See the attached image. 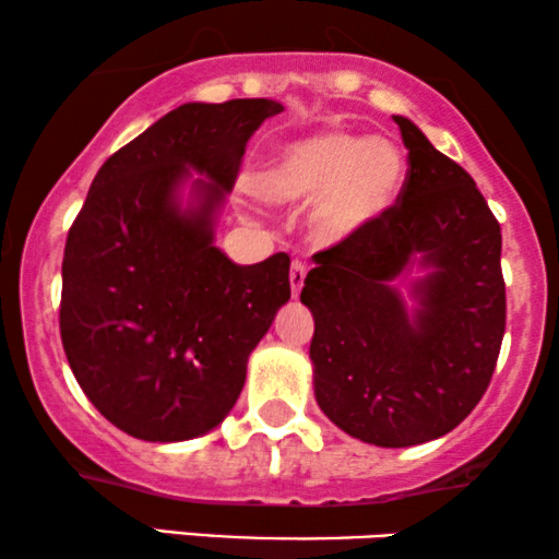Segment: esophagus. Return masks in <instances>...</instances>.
Wrapping results in <instances>:
<instances>
[{
  "label": "esophagus",
  "mask_w": 559,
  "mask_h": 559,
  "mask_svg": "<svg viewBox=\"0 0 559 559\" xmlns=\"http://www.w3.org/2000/svg\"><path fill=\"white\" fill-rule=\"evenodd\" d=\"M306 272H308V266L304 264V261H293V266H290V287H293V298H298L300 290H304Z\"/></svg>",
  "instance_id": "1"
}]
</instances>
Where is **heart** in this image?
<instances>
[{"label": "heart", "instance_id": "1", "mask_svg": "<svg viewBox=\"0 0 559 559\" xmlns=\"http://www.w3.org/2000/svg\"><path fill=\"white\" fill-rule=\"evenodd\" d=\"M403 175V156L384 138L324 130L274 148L251 188L282 206L317 199L313 222L324 238L337 240L377 219L395 201Z\"/></svg>", "mask_w": 559, "mask_h": 559}]
</instances>
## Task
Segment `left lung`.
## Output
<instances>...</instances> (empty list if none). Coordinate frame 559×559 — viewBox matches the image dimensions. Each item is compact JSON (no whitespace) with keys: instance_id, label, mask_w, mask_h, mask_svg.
<instances>
[{"instance_id":"obj_1","label":"left lung","mask_w":559,"mask_h":559,"mask_svg":"<svg viewBox=\"0 0 559 559\" xmlns=\"http://www.w3.org/2000/svg\"><path fill=\"white\" fill-rule=\"evenodd\" d=\"M408 148L397 201L377 219L313 253L300 300L313 313L319 408L360 442L411 448L476 408L500 358L502 233L457 162L395 117ZM432 266L411 320L389 282L415 255Z\"/></svg>"}]
</instances>
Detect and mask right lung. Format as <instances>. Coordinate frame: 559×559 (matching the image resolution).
Masks as SVG:
<instances>
[{"label":"right lung","mask_w":559,"mask_h":559,"mask_svg":"<svg viewBox=\"0 0 559 559\" xmlns=\"http://www.w3.org/2000/svg\"><path fill=\"white\" fill-rule=\"evenodd\" d=\"M282 104H182L102 164L62 261L59 334L85 397L146 442L206 435L233 411L248 356L290 300V255L238 266L214 246L212 214L246 143ZM193 166L212 183L180 213Z\"/></svg>","instance_id":"right-lung-1"}]
</instances>
